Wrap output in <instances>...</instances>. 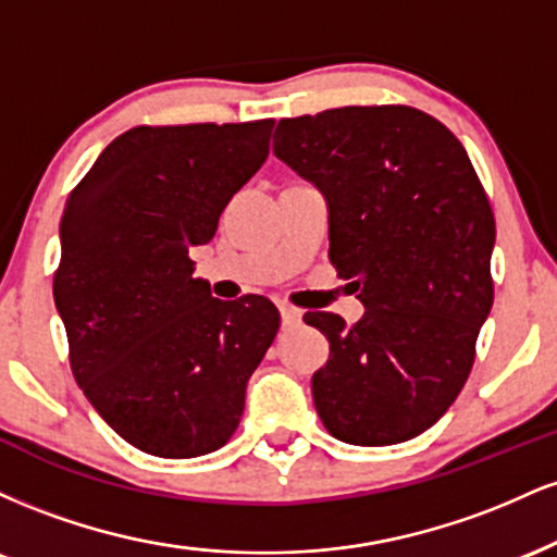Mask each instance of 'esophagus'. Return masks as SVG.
I'll list each match as a JSON object with an SVG mask.
<instances>
[{"label": "esophagus", "instance_id": "esophagus-1", "mask_svg": "<svg viewBox=\"0 0 557 557\" xmlns=\"http://www.w3.org/2000/svg\"><path fill=\"white\" fill-rule=\"evenodd\" d=\"M280 317H283V327H298L300 324V311L290 304H280Z\"/></svg>", "mask_w": 557, "mask_h": 557}]
</instances>
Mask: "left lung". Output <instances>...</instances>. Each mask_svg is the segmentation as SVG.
I'll use <instances>...</instances> for the list:
<instances>
[{"mask_svg":"<svg viewBox=\"0 0 557 557\" xmlns=\"http://www.w3.org/2000/svg\"><path fill=\"white\" fill-rule=\"evenodd\" d=\"M274 157L330 203V261L367 306L354 327L306 311L330 341L311 393L332 437L395 445L458 398L492 309L495 214L474 164L432 114L341 107L280 120Z\"/></svg>","mask_w":557,"mask_h":557,"instance_id":"left-lung-1","label":"left lung"}]
</instances>
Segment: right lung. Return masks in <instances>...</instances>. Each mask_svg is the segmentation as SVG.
Instances as JSON below:
<instances>
[{
    "mask_svg": "<svg viewBox=\"0 0 557 557\" xmlns=\"http://www.w3.org/2000/svg\"><path fill=\"white\" fill-rule=\"evenodd\" d=\"M272 127H131L67 196L54 304L70 369L99 417L149 456L225 445L280 330L270 298H212L188 257L264 164Z\"/></svg>",
    "mask_w": 557,
    "mask_h": 557,
    "instance_id": "1",
    "label": "right lung"
}]
</instances>
